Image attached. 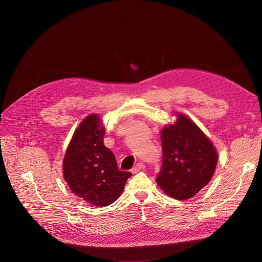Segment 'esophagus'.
I'll list each match as a JSON object with an SVG mask.
<instances>
[{
  "instance_id": "34e87169",
  "label": "esophagus",
  "mask_w": 262,
  "mask_h": 262,
  "mask_svg": "<svg viewBox=\"0 0 262 262\" xmlns=\"http://www.w3.org/2000/svg\"><path fill=\"white\" fill-rule=\"evenodd\" d=\"M144 168H145L144 163H142V162H138V163H137L136 166L132 169V172H133V173H138L139 171L144 170Z\"/></svg>"
}]
</instances>
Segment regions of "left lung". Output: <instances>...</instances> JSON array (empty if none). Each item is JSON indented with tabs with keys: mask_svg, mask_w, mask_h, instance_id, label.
<instances>
[{
	"mask_svg": "<svg viewBox=\"0 0 262 262\" xmlns=\"http://www.w3.org/2000/svg\"><path fill=\"white\" fill-rule=\"evenodd\" d=\"M162 164L157 185L175 200H188L213 176L217 154L211 141L184 115L161 130Z\"/></svg>",
	"mask_w": 262,
	"mask_h": 262,
	"instance_id": "left-lung-1",
	"label": "left lung"
}]
</instances>
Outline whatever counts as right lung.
Segmentation results:
<instances>
[{
    "instance_id": "right-lung-1",
    "label": "right lung",
    "mask_w": 262,
    "mask_h": 262,
    "mask_svg": "<svg viewBox=\"0 0 262 262\" xmlns=\"http://www.w3.org/2000/svg\"><path fill=\"white\" fill-rule=\"evenodd\" d=\"M105 128L98 115L88 116L75 130L63 158V178L74 194L104 207L121 195L130 172L120 171L104 145Z\"/></svg>"
}]
</instances>
